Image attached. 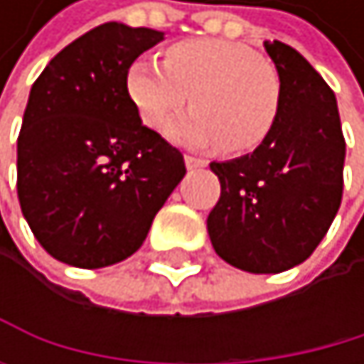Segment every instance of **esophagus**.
Masks as SVG:
<instances>
[{"label":"esophagus","mask_w":364,"mask_h":364,"mask_svg":"<svg viewBox=\"0 0 364 364\" xmlns=\"http://www.w3.org/2000/svg\"><path fill=\"white\" fill-rule=\"evenodd\" d=\"M183 159H186V168H188V170H198V168H205V166H207L205 159L194 157V155H186Z\"/></svg>","instance_id":"esophagus-1"}]
</instances>
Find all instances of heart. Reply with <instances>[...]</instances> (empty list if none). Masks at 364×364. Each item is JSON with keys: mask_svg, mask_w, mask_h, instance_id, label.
<instances>
[{"mask_svg": "<svg viewBox=\"0 0 364 364\" xmlns=\"http://www.w3.org/2000/svg\"><path fill=\"white\" fill-rule=\"evenodd\" d=\"M131 100L148 129L164 124L188 102L192 111L168 133L190 148H220L247 155L277 127L282 80L255 50L225 38H190L166 50L164 65L137 58L127 74Z\"/></svg>", "mask_w": 364, "mask_h": 364, "instance_id": "heart-1", "label": "heart"}]
</instances>
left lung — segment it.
<instances>
[{"instance_id":"obj_1","label":"left lung","mask_w":364,"mask_h":364,"mask_svg":"<svg viewBox=\"0 0 364 364\" xmlns=\"http://www.w3.org/2000/svg\"><path fill=\"white\" fill-rule=\"evenodd\" d=\"M264 48L282 80L277 127L251 155L209 164L220 198L207 231L231 267L282 273L312 255L338 212L345 137L334 91L316 69L282 41Z\"/></svg>"}]
</instances>
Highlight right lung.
Masks as SVG:
<instances>
[{
    "mask_svg": "<svg viewBox=\"0 0 364 364\" xmlns=\"http://www.w3.org/2000/svg\"><path fill=\"white\" fill-rule=\"evenodd\" d=\"M164 32L102 23L34 80L17 139L21 212L52 257L102 269L133 255L186 176L183 155L144 127L127 89Z\"/></svg>",
    "mask_w": 364,
    "mask_h": 364,
    "instance_id": "right-lung-1",
    "label": "right lung"
}]
</instances>
